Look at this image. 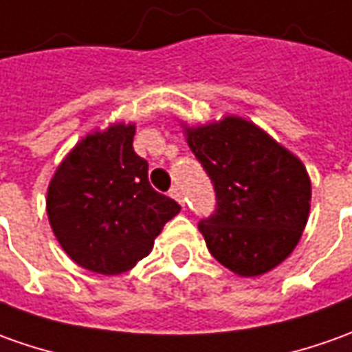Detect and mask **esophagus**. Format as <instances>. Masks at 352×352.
Listing matches in <instances>:
<instances>
[{
    "mask_svg": "<svg viewBox=\"0 0 352 352\" xmlns=\"http://www.w3.org/2000/svg\"><path fill=\"white\" fill-rule=\"evenodd\" d=\"M169 195H171V198H175L181 206H185V200H183V195H181V188H179V186H173V188L169 190Z\"/></svg>",
    "mask_w": 352,
    "mask_h": 352,
    "instance_id": "1",
    "label": "esophagus"
}]
</instances>
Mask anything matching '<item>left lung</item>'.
Segmentation results:
<instances>
[{
  "label": "left lung",
  "instance_id": "8db88e82",
  "mask_svg": "<svg viewBox=\"0 0 352 352\" xmlns=\"http://www.w3.org/2000/svg\"><path fill=\"white\" fill-rule=\"evenodd\" d=\"M185 135L216 190V212L198 223L212 256L241 277L279 266L308 221L307 167L243 117L185 126Z\"/></svg>",
  "mask_w": 352,
  "mask_h": 352
}]
</instances>
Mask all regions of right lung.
I'll list each match as a JSON object with an SVG mask.
<instances>
[{
  "instance_id": "add662e5",
  "label": "right lung",
  "mask_w": 352,
  "mask_h": 352,
  "mask_svg": "<svg viewBox=\"0 0 352 352\" xmlns=\"http://www.w3.org/2000/svg\"><path fill=\"white\" fill-rule=\"evenodd\" d=\"M135 125L113 123L86 135L47 186L50 226L67 256L102 276H117L150 254L154 239L181 212L148 181V162L133 148Z\"/></svg>"
}]
</instances>
